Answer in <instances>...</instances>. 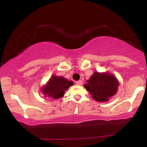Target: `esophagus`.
Instances as JSON below:
<instances>
[{"instance_id":"1","label":"esophagus","mask_w":147,"mask_h":147,"mask_svg":"<svg viewBox=\"0 0 147 147\" xmlns=\"http://www.w3.org/2000/svg\"><path fill=\"white\" fill-rule=\"evenodd\" d=\"M76 84L78 86H82V84H83V82H82V80H79V81H77V82H76Z\"/></svg>"}]
</instances>
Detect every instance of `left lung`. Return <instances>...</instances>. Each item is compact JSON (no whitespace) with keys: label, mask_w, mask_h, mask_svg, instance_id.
I'll list each match as a JSON object with an SVG mask.
<instances>
[{"label":"left lung","mask_w":147,"mask_h":147,"mask_svg":"<svg viewBox=\"0 0 147 147\" xmlns=\"http://www.w3.org/2000/svg\"><path fill=\"white\" fill-rule=\"evenodd\" d=\"M84 84L92 98L99 102H106L117 93L119 82L116 77L109 72H95Z\"/></svg>","instance_id":"8db88e82"}]
</instances>
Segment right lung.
Here are the masks:
<instances>
[{
  "instance_id": "right-lung-1",
  "label": "right lung",
  "mask_w": 147,
  "mask_h": 147,
  "mask_svg": "<svg viewBox=\"0 0 147 147\" xmlns=\"http://www.w3.org/2000/svg\"><path fill=\"white\" fill-rule=\"evenodd\" d=\"M74 84L73 82L68 81L64 77L52 75L46 84L41 88L44 97H50L51 99H57L61 98L66 91Z\"/></svg>"
}]
</instances>
